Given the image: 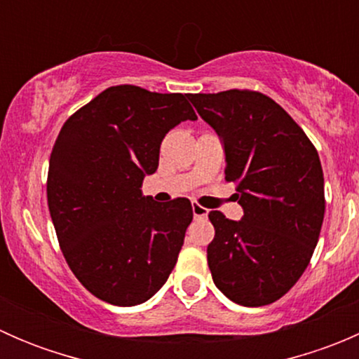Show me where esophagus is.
Instances as JSON below:
<instances>
[{
    "label": "esophagus",
    "instance_id": "34e87169",
    "mask_svg": "<svg viewBox=\"0 0 359 359\" xmlns=\"http://www.w3.org/2000/svg\"><path fill=\"white\" fill-rule=\"evenodd\" d=\"M193 213H194V219H205V217L208 215V210L203 208V206L198 205V203H193Z\"/></svg>",
    "mask_w": 359,
    "mask_h": 359
}]
</instances>
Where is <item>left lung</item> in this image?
<instances>
[{
    "instance_id": "left-lung-1",
    "label": "left lung",
    "mask_w": 359,
    "mask_h": 359,
    "mask_svg": "<svg viewBox=\"0 0 359 359\" xmlns=\"http://www.w3.org/2000/svg\"><path fill=\"white\" fill-rule=\"evenodd\" d=\"M198 114L222 139L226 180L236 184L241 220L208 213L206 248L215 287L240 306L281 299L306 271L325 217L320 156L280 104L252 90L191 93Z\"/></svg>"
}]
</instances>
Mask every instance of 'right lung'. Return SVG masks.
I'll list each match as a JSON object with an SVG mask.
<instances>
[{
	"label": "right lung",
	"instance_id": "obj_1",
	"mask_svg": "<svg viewBox=\"0 0 359 359\" xmlns=\"http://www.w3.org/2000/svg\"><path fill=\"white\" fill-rule=\"evenodd\" d=\"M198 119L187 93L111 86L64 123L48 166L46 198L59 245L79 283L130 307L168 280L193 206L142 196L166 133Z\"/></svg>",
	"mask_w": 359,
	"mask_h": 359
}]
</instances>
